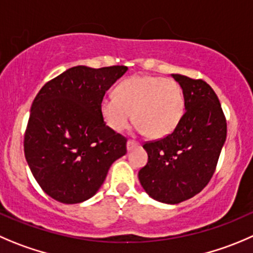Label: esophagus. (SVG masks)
Here are the masks:
<instances>
[{"label": "esophagus", "instance_id": "34e87169", "mask_svg": "<svg viewBox=\"0 0 253 253\" xmlns=\"http://www.w3.org/2000/svg\"><path fill=\"white\" fill-rule=\"evenodd\" d=\"M134 147H137V142L132 141V139H128V141H127V151H131V149H133Z\"/></svg>", "mask_w": 253, "mask_h": 253}]
</instances>
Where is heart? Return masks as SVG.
Returning a JSON list of instances; mask_svg holds the SVG:
<instances>
[{
    "label": "heart",
    "mask_w": 253,
    "mask_h": 253,
    "mask_svg": "<svg viewBox=\"0 0 253 253\" xmlns=\"http://www.w3.org/2000/svg\"><path fill=\"white\" fill-rule=\"evenodd\" d=\"M100 112L112 131H124L133 117L139 133L162 138L170 134L183 117V90L173 79L134 75L117 85L116 95L102 97Z\"/></svg>",
    "instance_id": "obj_1"
}]
</instances>
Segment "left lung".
<instances>
[{
	"instance_id": "8db88e82",
	"label": "left lung",
	"mask_w": 253,
	"mask_h": 253,
	"mask_svg": "<svg viewBox=\"0 0 253 253\" xmlns=\"http://www.w3.org/2000/svg\"><path fill=\"white\" fill-rule=\"evenodd\" d=\"M184 95L180 122L168 136L146 142L148 162L138 171L154 200L178 204L200 193L211 179L226 141V119L214 90L202 79L171 74Z\"/></svg>"
}]
</instances>
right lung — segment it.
<instances>
[{
  "label": "right lung",
  "instance_id": "add662e5",
  "mask_svg": "<svg viewBox=\"0 0 253 253\" xmlns=\"http://www.w3.org/2000/svg\"><path fill=\"white\" fill-rule=\"evenodd\" d=\"M127 69L78 65L37 94L24 156L37 183L56 202L78 204L94 197L111 164L126 154L127 138L106 126L100 104Z\"/></svg>",
  "mask_w": 253,
  "mask_h": 253
}]
</instances>
